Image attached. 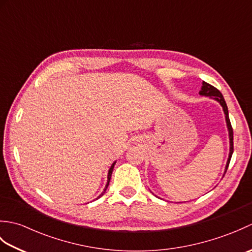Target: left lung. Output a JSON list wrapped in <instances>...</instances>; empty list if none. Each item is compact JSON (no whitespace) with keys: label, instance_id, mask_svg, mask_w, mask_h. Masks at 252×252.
Returning a JSON list of instances; mask_svg holds the SVG:
<instances>
[{"label":"left lung","instance_id":"1","mask_svg":"<svg viewBox=\"0 0 252 252\" xmlns=\"http://www.w3.org/2000/svg\"><path fill=\"white\" fill-rule=\"evenodd\" d=\"M199 94L203 95V96H209V97H212L213 99L218 100L219 103L221 104V106L223 107V111L224 114H225V119H226V125H227V129H228V134H229V156L227 159V162H226V167H225V173L227 171L228 168V164L229 161H231V158H232V155L234 152V143H233V127L231 125V121H229V117H228V109H227V105L225 103V100H224V97L222 93L219 91L217 88L213 87V85L209 84L207 82L203 81L202 82V87L201 90L199 91Z\"/></svg>","mask_w":252,"mask_h":252}]
</instances>
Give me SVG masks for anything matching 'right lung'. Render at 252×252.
I'll return each mask as SVG.
<instances>
[{"label":"right lung","instance_id":"right-lung-1","mask_svg":"<svg viewBox=\"0 0 252 252\" xmlns=\"http://www.w3.org/2000/svg\"><path fill=\"white\" fill-rule=\"evenodd\" d=\"M115 164H116V162H114L111 164V167H110V169H109V171H108V176H107V184H106V187H105V189H104V191L101 192V194L97 197V198H99V197H101L103 196L104 194H105V191H106V189H107V187H108V185H109V182H110V178H111V173H112V170H114V167H115ZM97 198H96V199H97Z\"/></svg>","mask_w":252,"mask_h":252}]
</instances>
